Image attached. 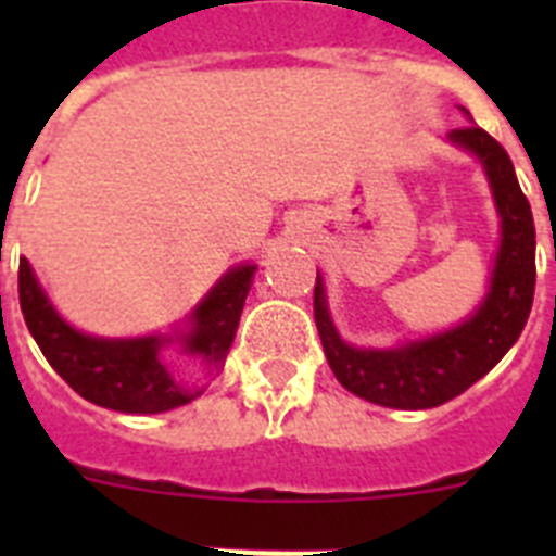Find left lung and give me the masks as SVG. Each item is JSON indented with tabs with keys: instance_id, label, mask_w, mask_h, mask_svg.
I'll return each mask as SVG.
<instances>
[{
	"instance_id": "8db88e82",
	"label": "left lung",
	"mask_w": 556,
	"mask_h": 556,
	"mask_svg": "<svg viewBox=\"0 0 556 556\" xmlns=\"http://www.w3.org/2000/svg\"><path fill=\"white\" fill-rule=\"evenodd\" d=\"M448 141L476 155L498 211V253L479 306L454 328L431 337L395 348H358L339 337L333 326L320 269L314 283V320L337 381L353 395L390 409H431L462 395L518 342L532 312L534 219L513 161L490 132L476 125L451 130Z\"/></svg>"
}]
</instances>
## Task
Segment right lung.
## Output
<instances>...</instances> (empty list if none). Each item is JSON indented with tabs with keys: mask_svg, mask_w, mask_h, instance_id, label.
<instances>
[{
	"mask_svg": "<svg viewBox=\"0 0 556 556\" xmlns=\"http://www.w3.org/2000/svg\"><path fill=\"white\" fill-rule=\"evenodd\" d=\"M255 269V264L230 267L180 326L147 337L77 331L52 306L27 258L18 262V303L47 362L77 395L113 412L159 415L203 395V387L172 376L164 351L180 348V353L198 358L205 372L223 370Z\"/></svg>",
	"mask_w": 556,
	"mask_h": 556,
	"instance_id": "right-lung-1",
	"label": "right lung"
}]
</instances>
